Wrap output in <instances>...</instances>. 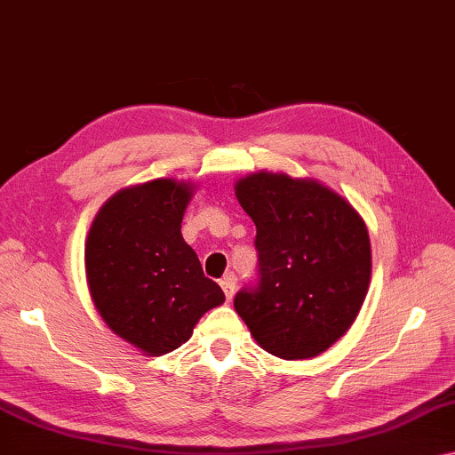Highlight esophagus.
<instances>
[{"label": "esophagus", "instance_id": "obj_1", "mask_svg": "<svg viewBox=\"0 0 455 455\" xmlns=\"http://www.w3.org/2000/svg\"><path fill=\"white\" fill-rule=\"evenodd\" d=\"M220 284H221L223 292H226V299L232 300L234 292H235V275H232V272H229V275H226V276L221 278Z\"/></svg>", "mask_w": 455, "mask_h": 455}]
</instances>
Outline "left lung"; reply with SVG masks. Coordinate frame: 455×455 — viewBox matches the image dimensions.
Returning a JSON list of instances; mask_svg holds the SVG:
<instances>
[{
  "label": "left lung",
  "mask_w": 455,
  "mask_h": 455,
  "mask_svg": "<svg viewBox=\"0 0 455 455\" xmlns=\"http://www.w3.org/2000/svg\"><path fill=\"white\" fill-rule=\"evenodd\" d=\"M256 223L258 276L234 307L254 339L284 360L325 352L354 323L372 256L364 220L315 180L256 172L235 185Z\"/></svg>",
  "instance_id": "8db88e82"
}]
</instances>
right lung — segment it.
<instances>
[{
  "label": "right lung",
  "instance_id": "obj_1",
  "mask_svg": "<svg viewBox=\"0 0 455 455\" xmlns=\"http://www.w3.org/2000/svg\"><path fill=\"white\" fill-rule=\"evenodd\" d=\"M191 187L158 179L124 188L89 229L85 268L91 297L120 338L152 355L169 354L226 295L204 275L180 235Z\"/></svg>",
  "mask_w": 455,
  "mask_h": 455
}]
</instances>
